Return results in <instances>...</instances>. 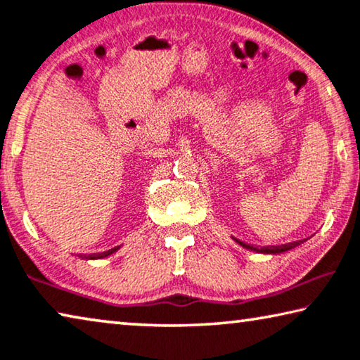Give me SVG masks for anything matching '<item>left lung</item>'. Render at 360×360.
<instances>
[{
  "label": "left lung",
  "instance_id": "8db88e82",
  "mask_svg": "<svg viewBox=\"0 0 360 360\" xmlns=\"http://www.w3.org/2000/svg\"><path fill=\"white\" fill-rule=\"evenodd\" d=\"M243 248H246V250H251V251H256V252H264V254H278V252H285L288 250H292V248H296L300 245L301 241H295V243H288V245H281V246H264V248H257V246H252V245H248V243H243V241H238Z\"/></svg>",
  "mask_w": 360,
  "mask_h": 360
}]
</instances>
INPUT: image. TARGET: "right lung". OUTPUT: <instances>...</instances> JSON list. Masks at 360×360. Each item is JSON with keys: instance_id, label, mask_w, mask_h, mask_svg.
I'll list each match as a JSON object with an SVG mask.
<instances>
[{"instance_id": "right-lung-1", "label": "right lung", "mask_w": 360, "mask_h": 360, "mask_svg": "<svg viewBox=\"0 0 360 360\" xmlns=\"http://www.w3.org/2000/svg\"><path fill=\"white\" fill-rule=\"evenodd\" d=\"M117 250H119V246H117V248H112V250H109V251H106V252L90 254V256H88V259H101V257H106V256H109V254H112L114 251H117Z\"/></svg>"}]
</instances>
